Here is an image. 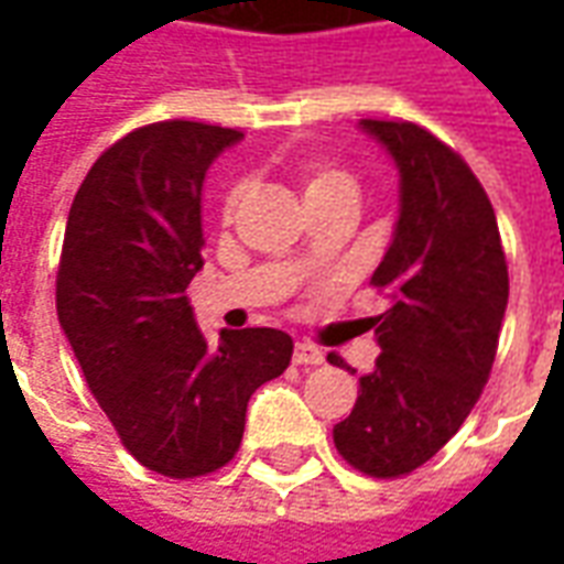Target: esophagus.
<instances>
[{"label": "esophagus", "mask_w": 564, "mask_h": 564, "mask_svg": "<svg viewBox=\"0 0 564 564\" xmlns=\"http://www.w3.org/2000/svg\"><path fill=\"white\" fill-rule=\"evenodd\" d=\"M323 359H326V356L319 354L317 347H311V344L305 341L295 344V350H293L295 366H323Z\"/></svg>", "instance_id": "34e87169"}]
</instances>
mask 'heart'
<instances>
[{"label": "heart", "instance_id": "1", "mask_svg": "<svg viewBox=\"0 0 564 564\" xmlns=\"http://www.w3.org/2000/svg\"><path fill=\"white\" fill-rule=\"evenodd\" d=\"M335 184H350V177L341 172H335V169H323V165H314V169H307L305 172V196L307 193H317V189H326V186ZM238 196H241V186H235L232 193L226 196V214L235 208Z\"/></svg>", "mask_w": 564, "mask_h": 564}]
</instances>
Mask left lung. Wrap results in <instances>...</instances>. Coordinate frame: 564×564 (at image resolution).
I'll use <instances>...</instances> for the list:
<instances>
[{"instance_id": "obj_1", "label": "left lung", "mask_w": 564, "mask_h": 564, "mask_svg": "<svg viewBox=\"0 0 564 564\" xmlns=\"http://www.w3.org/2000/svg\"><path fill=\"white\" fill-rule=\"evenodd\" d=\"M399 169V220L371 283L390 299L368 317L380 356L332 429L368 477H402L459 432L484 392L508 307L496 210L456 150L416 123L362 120ZM329 362L344 366L341 356Z\"/></svg>"}]
</instances>
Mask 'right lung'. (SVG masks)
Listing matches in <instances>:
<instances>
[{"instance_id":"right-lung-1","label":"right lung","mask_w":564,"mask_h":564,"mask_svg":"<svg viewBox=\"0 0 564 564\" xmlns=\"http://www.w3.org/2000/svg\"><path fill=\"white\" fill-rule=\"evenodd\" d=\"M241 139L193 120L129 132L93 162L63 238L59 326L123 447L174 480L232 459L250 395L293 359V338L265 326L210 341L186 302L205 172Z\"/></svg>"}]
</instances>
